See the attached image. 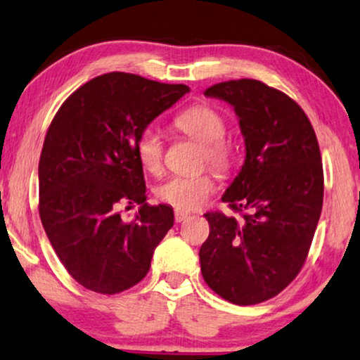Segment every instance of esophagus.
Here are the masks:
<instances>
[{"mask_svg":"<svg viewBox=\"0 0 360 360\" xmlns=\"http://www.w3.org/2000/svg\"><path fill=\"white\" fill-rule=\"evenodd\" d=\"M187 218H189V213L181 212V210H176V212H174V219H176V223H182V221H186Z\"/></svg>","mask_w":360,"mask_h":360,"instance_id":"34e87169","label":"esophagus"}]
</instances>
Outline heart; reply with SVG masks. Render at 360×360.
Listing matches in <instances>:
<instances>
[{
	"mask_svg": "<svg viewBox=\"0 0 360 360\" xmlns=\"http://www.w3.org/2000/svg\"><path fill=\"white\" fill-rule=\"evenodd\" d=\"M184 136L202 143V162L218 171H226L233 163V147L226 139V121L217 110L198 105L186 110L174 120ZM136 153L142 168L158 174L163 168L165 142L157 129L143 127L137 136ZM214 179L210 173L195 176H173L157 187V197L178 210H197L213 194Z\"/></svg>",
	"mask_w": 360,
	"mask_h": 360,
	"instance_id": "b5f03b06",
	"label": "heart"
}]
</instances>
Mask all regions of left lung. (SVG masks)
Instances as JSON below:
<instances>
[{"label":"left lung","instance_id":"8db88e82","mask_svg":"<svg viewBox=\"0 0 360 360\" xmlns=\"http://www.w3.org/2000/svg\"><path fill=\"white\" fill-rule=\"evenodd\" d=\"M205 96L226 101L239 117L245 160L223 202L243 218L205 213L202 276L218 296L238 305L275 297L307 259L323 205L317 136L304 110L260 80L214 84Z\"/></svg>","mask_w":360,"mask_h":360}]
</instances>
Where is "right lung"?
Returning a JSON list of instances; mask_svg holds the SVG:
<instances>
[{
	"mask_svg": "<svg viewBox=\"0 0 360 360\" xmlns=\"http://www.w3.org/2000/svg\"><path fill=\"white\" fill-rule=\"evenodd\" d=\"M189 92L126 72L98 76L61 105L39 163L40 219L58 259L84 288L116 294L142 281L173 228L169 205L146 202L137 136ZM137 202L131 222L117 205Z\"/></svg>",
	"mask_w": 360,
	"mask_h": 360,
	"instance_id": "obj_1",
	"label": "right lung"
}]
</instances>
